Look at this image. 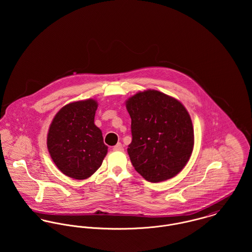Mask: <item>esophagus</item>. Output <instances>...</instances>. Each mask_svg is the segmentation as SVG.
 Wrapping results in <instances>:
<instances>
[{
	"label": "esophagus",
	"mask_w": 252,
	"mask_h": 252,
	"mask_svg": "<svg viewBox=\"0 0 252 252\" xmlns=\"http://www.w3.org/2000/svg\"><path fill=\"white\" fill-rule=\"evenodd\" d=\"M113 150H115V151H122L123 150V145L120 144V143H118L116 145L113 146Z\"/></svg>",
	"instance_id": "1"
}]
</instances>
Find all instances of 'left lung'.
<instances>
[{
	"mask_svg": "<svg viewBox=\"0 0 252 252\" xmlns=\"http://www.w3.org/2000/svg\"><path fill=\"white\" fill-rule=\"evenodd\" d=\"M132 143L128 154L135 170L150 182L177 176L194 145L190 115L177 99L157 90L139 92L126 101Z\"/></svg>",
	"mask_w": 252,
	"mask_h": 252,
	"instance_id": "left-lung-1",
	"label": "left lung"
}]
</instances>
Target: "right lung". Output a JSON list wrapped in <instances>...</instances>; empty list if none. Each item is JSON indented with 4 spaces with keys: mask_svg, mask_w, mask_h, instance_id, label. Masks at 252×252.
<instances>
[{
    "mask_svg": "<svg viewBox=\"0 0 252 252\" xmlns=\"http://www.w3.org/2000/svg\"><path fill=\"white\" fill-rule=\"evenodd\" d=\"M98 104L93 99L73 102L54 116L47 148L57 168L74 180L91 177L108 152L102 131L94 124Z\"/></svg>",
    "mask_w": 252,
    "mask_h": 252,
    "instance_id": "right-lung-1",
    "label": "right lung"
}]
</instances>
